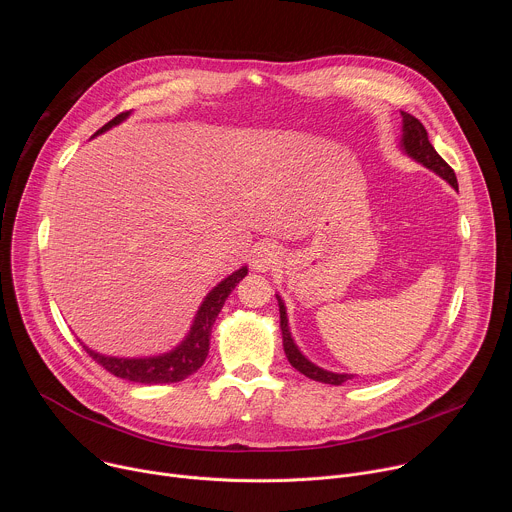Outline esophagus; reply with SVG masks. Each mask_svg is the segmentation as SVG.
<instances>
[{"instance_id":"1","label":"esophagus","mask_w":512,"mask_h":512,"mask_svg":"<svg viewBox=\"0 0 512 512\" xmlns=\"http://www.w3.org/2000/svg\"><path fill=\"white\" fill-rule=\"evenodd\" d=\"M277 259H279V251L273 243H259L251 251V267L257 271H263V273L273 269Z\"/></svg>"}]
</instances>
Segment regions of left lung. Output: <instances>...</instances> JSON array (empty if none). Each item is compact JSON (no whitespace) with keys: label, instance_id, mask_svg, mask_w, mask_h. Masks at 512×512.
Wrapping results in <instances>:
<instances>
[{"label":"left lung","instance_id":"1","mask_svg":"<svg viewBox=\"0 0 512 512\" xmlns=\"http://www.w3.org/2000/svg\"><path fill=\"white\" fill-rule=\"evenodd\" d=\"M401 117H403V127H401V150L411 158L415 160L417 164L425 166L427 170L435 172L440 178H444L452 188L458 190V180H456V174L454 170L442 160V156L437 154L433 150V145L429 143L427 139V131L425 127L421 125L419 119H415L413 115L401 111ZM277 298V306H279V326H281V338H283V350H285V356L289 360L291 367H294L296 371H300L302 375H306L308 379L312 381H320V383H326V385H342L346 381H350L354 375H348V373H332V371H326L322 367H318V364H314L312 360H308L300 348L296 346L294 338H291V332H289V326H287V312H285V304L283 300L275 294Z\"/></svg>","mask_w":512,"mask_h":512}]
</instances>
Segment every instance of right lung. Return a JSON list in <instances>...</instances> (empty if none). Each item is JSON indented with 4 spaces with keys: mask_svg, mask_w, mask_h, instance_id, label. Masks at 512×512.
<instances>
[{
    "mask_svg": "<svg viewBox=\"0 0 512 512\" xmlns=\"http://www.w3.org/2000/svg\"><path fill=\"white\" fill-rule=\"evenodd\" d=\"M129 115H131V111L117 115L107 125H103L95 135L109 131L111 127L125 121ZM247 271H249L247 265H243L241 269H237L229 277H225L221 283H216L208 291L206 298L202 300L184 340L164 354L129 358V356H107L97 350H91L89 346H85V350L101 364L103 369H107L111 375L125 379V381H133V383H141V385H162V383L184 381L186 377L196 373L204 364V360L208 356L210 332L216 322V316L223 310L227 298L231 296V291L247 275Z\"/></svg>",
    "mask_w": 512,
    "mask_h": 512,
    "instance_id": "right-lung-1",
    "label": "right lung"
}]
</instances>
